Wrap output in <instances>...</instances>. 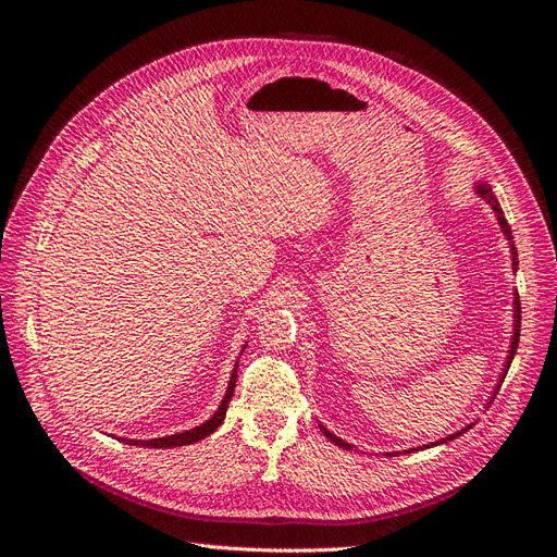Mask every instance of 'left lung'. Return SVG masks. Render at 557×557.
Listing matches in <instances>:
<instances>
[{
  "mask_svg": "<svg viewBox=\"0 0 557 557\" xmlns=\"http://www.w3.org/2000/svg\"><path fill=\"white\" fill-rule=\"evenodd\" d=\"M476 193L483 197V199H487V205L493 207V211L497 213V221H499V225H502V230H504V234H507V239H511V227H509V223H507V218H504V213H502V209H499V205H497V199H495V195H493V190H491V185H476ZM511 256H513V264H516V248H513V244H511ZM513 305H516V313H513V318H516V330H513V342H511V350H509V360H507V367H504V374H502V381L507 379V372H509V367H511V360H513V356H516V348H518V339H520V299L516 297L513 299ZM502 381H499V385H502ZM499 385H497V391H499ZM469 428H465L462 432H467ZM323 432H325V436L330 442H334L336 446H344V448H350L346 442H342L339 436H334L332 432H327L325 428H323ZM462 432H455L453 436H446V440H442L444 444L446 442H450V440H455V436H460ZM432 446H436V444H432Z\"/></svg>",
  "mask_w": 557,
  "mask_h": 557,
  "instance_id": "left-lung-1",
  "label": "left lung"
}]
</instances>
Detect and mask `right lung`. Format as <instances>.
<instances>
[{
	"instance_id": "right-lung-1",
	"label": "right lung",
	"mask_w": 557,
	"mask_h": 557,
	"mask_svg": "<svg viewBox=\"0 0 557 557\" xmlns=\"http://www.w3.org/2000/svg\"><path fill=\"white\" fill-rule=\"evenodd\" d=\"M234 385H237V367H234V372H232V379H230V387H227V393H225V397H223V401H221V409H218L213 416H211V420H207L205 425H199V428H193V430H185V432H178V434H172V436H160V440H132V442H127V444H134V446H150V448H172V446H185V444H195V442H199V440H205V436H209L211 432H215L218 428L223 425V420H225V413H227V404H230V399H232V395H234Z\"/></svg>"
}]
</instances>
